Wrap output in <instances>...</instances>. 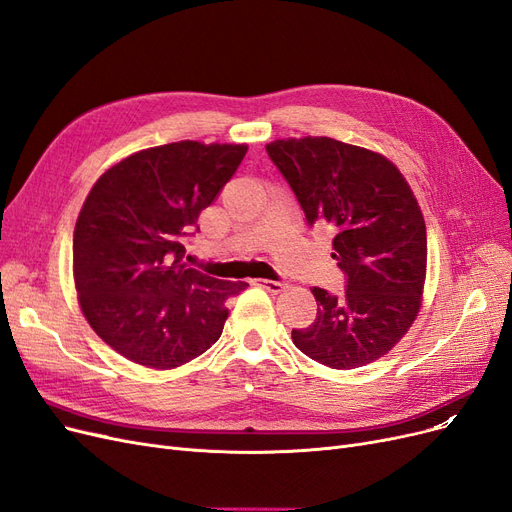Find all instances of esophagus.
<instances>
[{
    "label": "esophagus",
    "instance_id": "esophagus-1",
    "mask_svg": "<svg viewBox=\"0 0 512 512\" xmlns=\"http://www.w3.org/2000/svg\"><path fill=\"white\" fill-rule=\"evenodd\" d=\"M255 285H257V287H261V289L270 291V293H280L282 289H285V282H282V280H268V278H259V280H255Z\"/></svg>",
    "mask_w": 512,
    "mask_h": 512
}]
</instances>
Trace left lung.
<instances>
[{
    "mask_svg": "<svg viewBox=\"0 0 512 512\" xmlns=\"http://www.w3.org/2000/svg\"><path fill=\"white\" fill-rule=\"evenodd\" d=\"M310 227L329 225L346 291L314 287L316 318L293 329L312 361L354 369L377 361L418 316L426 278V225L411 187L390 160L329 137L266 145Z\"/></svg>",
    "mask_w": 512,
    "mask_h": 512,
    "instance_id": "8db88e82",
    "label": "left lung"
}]
</instances>
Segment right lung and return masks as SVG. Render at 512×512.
<instances>
[{
	"mask_svg": "<svg viewBox=\"0 0 512 512\" xmlns=\"http://www.w3.org/2000/svg\"><path fill=\"white\" fill-rule=\"evenodd\" d=\"M246 145L149 147L94 183L73 232V276L90 327L128 361L173 369L221 337L225 301L249 287L189 268L185 242L234 177Z\"/></svg>",
	"mask_w": 512,
	"mask_h": 512,
	"instance_id": "add662e5",
	"label": "right lung"
}]
</instances>
